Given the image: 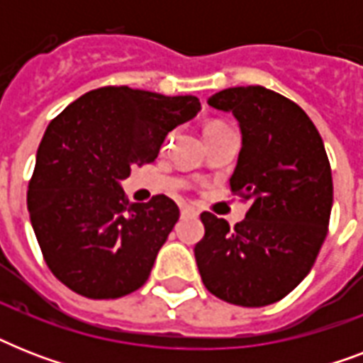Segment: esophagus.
I'll use <instances>...</instances> for the list:
<instances>
[{
    "label": "esophagus",
    "instance_id": "esophagus-1",
    "mask_svg": "<svg viewBox=\"0 0 363 363\" xmlns=\"http://www.w3.org/2000/svg\"><path fill=\"white\" fill-rule=\"evenodd\" d=\"M181 215L182 216H198V211L194 209V207H188L186 205V207H182L181 209Z\"/></svg>",
    "mask_w": 363,
    "mask_h": 363
}]
</instances>
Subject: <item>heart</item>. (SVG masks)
<instances>
[{"label": "heart", "instance_id": "b5f03b06", "mask_svg": "<svg viewBox=\"0 0 363 363\" xmlns=\"http://www.w3.org/2000/svg\"><path fill=\"white\" fill-rule=\"evenodd\" d=\"M222 128H228V125L224 124V122H220V121H213V122H209V124L205 125V135H209V133H213V131L222 130Z\"/></svg>", "mask_w": 363, "mask_h": 363}]
</instances>
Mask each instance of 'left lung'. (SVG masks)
<instances>
[{
    "instance_id": "obj_1",
    "label": "left lung",
    "mask_w": 363,
    "mask_h": 363,
    "mask_svg": "<svg viewBox=\"0 0 363 363\" xmlns=\"http://www.w3.org/2000/svg\"><path fill=\"white\" fill-rule=\"evenodd\" d=\"M209 105L239 121L242 147L230 186L250 207L233 228L201 213L205 235L194 248L199 275L228 303L264 307L288 296L315 265L332 213V167L320 133L292 99L238 86Z\"/></svg>"
}]
</instances>
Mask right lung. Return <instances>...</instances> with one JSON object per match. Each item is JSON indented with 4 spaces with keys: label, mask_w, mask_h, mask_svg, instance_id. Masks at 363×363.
Listing matches in <instances>:
<instances>
[{
    "label": "right lung",
    "mask_w": 363,
    "mask_h": 363,
    "mask_svg": "<svg viewBox=\"0 0 363 363\" xmlns=\"http://www.w3.org/2000/svg\"><path fill=\"white\" fill-rule=\"evenodd\" d=\"M201 109L198 98L104 86L67 105L37 148L28 211L48 269L73 292L116 299L147 282L179 220L164 194L130 203L121 181L154 162L165 135Z\"/></svg>",
    "instance_id": "right-lung-1"
}]
</instances>
